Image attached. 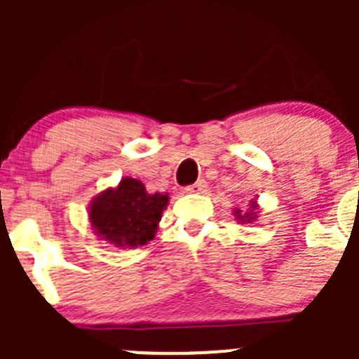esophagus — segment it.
I'll return each instance as SVG.
<instances>
[{
  "label": "esophagus",
  "instance_id": "1",
  "mask_svg": "<svg viewBox=\"0 0 359 359\" xmlns=\"http://www.w3.org/2000/svg\"><path fill=\"white\" fill-rule=\"evenodd\" d=\"M187 193H194V194H201L206 191V182L205 180H198L196 184H193V186H187L186 187Z\"/></svg>",
  "mask_w": 359,
  "mask_h": 359
}]
</instances>
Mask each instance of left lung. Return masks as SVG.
<instances>
[{
  "mask_svg": "<svg viewBox=\"0 0 359 359\" xmlns=\"http://www.w3.org/2000/svg\"><path fill=\"white\" fill-rule=\"evenodd\" d=\"M233 215L236 217L238 222L241 224H252L253 220L259 217V203L257 200H250V205L247 210H240V208H234L233 210Z\"/></svg>",
  "mask_w": 359,
  "mask_h": 359,
  "instance_id": "obj_1",
  "label": "left lung"
}]
</instances>
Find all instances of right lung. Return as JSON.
I'll list each match as a JSON object with an SVG mask.
<instances>
[{"mask_svg":"<svg viewBox=\"0 0 359 359\" xmlns=\"http://www.w3.org/2000/svg\"><path fill=\"white\" fill-rule=\"evenodd\" d=\"M166 205L168 194H149L140 180L125 177L93 198L88 219L99 240L116 248H135L154 240Z\"/></svg>","mask_w":359,"mask_h":359,"instance_id":"1","label":"right lung"}]
</instances>
